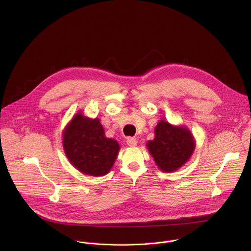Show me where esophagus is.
Returning a JSON list of instances; mask_svg holds the SVG:
<instances>
[{"mask_svg": "<svg viewBox=\"0 0 251 251\" xmlns=\"http://www.w3.org/2000/svg\"><path fill=\"white\" fill-rule=\"evenodd\" d=\"M126 143L129 146V147H135L137 145V141L135 138H132V137H128L126 139Z\"/></svg>", "mask_w": 251, "mask_h": 251, "instance_id": "obj_1", "label": "esophagus"}]
</instances>
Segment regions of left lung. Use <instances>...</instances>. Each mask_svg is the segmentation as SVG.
I'll return each mask as SVG.
<instances>
[{
  "label": "left lung",
  "mask_w": 251,
  "mask_h": 251,
  "mask_svg": "<svg viewBox=\"0 0 251 251\" xmlns=\"http://www.w3.org/2000/svg\"><path fill=\"white\" fill-rule=\"evenodd\" d=\"M195 140L184 126H174L160 120L154 127V138L147 142V148L158 169L165 173L177 171L191 157Z\"/></svg>",
  "instance_id": "left-lung-1"
}]
</instances>
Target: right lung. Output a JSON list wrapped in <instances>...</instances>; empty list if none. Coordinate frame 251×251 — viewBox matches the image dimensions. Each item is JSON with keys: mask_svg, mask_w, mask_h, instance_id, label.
<instances>
[{"mask_svg": "<svg viewBox=\"0 0 251 251\" xmlns=\"http://www.w3.org/2000/svg\"><path fill=\"white\" fill-rule=\"evenodd\" d=\"M65 153L79 172L101 177L113 167L119 154L120 145L105 136L100 119H91L76 113L63 130Z\"/></svg>", "mask_w": 251, "mask_h": 251, "instance_id": "right-lung-1", "label": "right lung"}]
</instances>
